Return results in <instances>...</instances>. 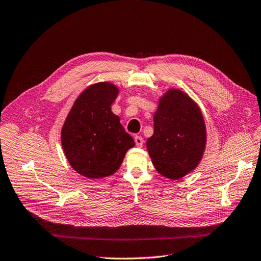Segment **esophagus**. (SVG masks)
<instances>
[{"label":"esophagus","mask_w":261,"mask_h":261,"mask_svg":"<svg viewBox=\"0 0 261 261\" xmlns=\"http://www.w3.org/2000/svg\"><path fill=\"white\" fill-rule=\"evenodd\" d=\"M134 142H135V145H137L138 147H143V145H144L143 138L139 137V135H137V137L134 138Z\"/></svg>","instance_id":"obj_1"}]
</instances>
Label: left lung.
Segmentation results:
<instances>
[{"mask_svg": "<svg viewBox=\"0 0 261 261\" xmlns=\"http://www.w3.org/2000/svg\"><path fill=\"white\" fill-rule=\"evenodd\" d=\"M154 131L147 149L156 171L178 180L197 166L206 146V127L197 105L187 94L169 89L159 101Z\"/></svg>", "mask_w": 261, "mask_h": 261, "instance_id": "8db88e82", "label": "left lung"}]
</instances>
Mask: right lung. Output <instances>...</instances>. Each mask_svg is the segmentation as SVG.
I'll return each instance as SVG.
<instances>
[{"instance_id": "obj_1", "label": "right lung", "mask_w": 261, "mask_h": 261, "mask_svg": "<svg viewBox=\"0 0 261 261\" xmlns=\"http://www.w3.org/2000/svg\"><path fill=\"white\" fill-rule=\"evenodd\" d=\"M118 95L112 83H97L77 97L62 129L64 152L75 172L90 179L114 174L134 141L111 111Z\"/></svg>"}]
</instances>
